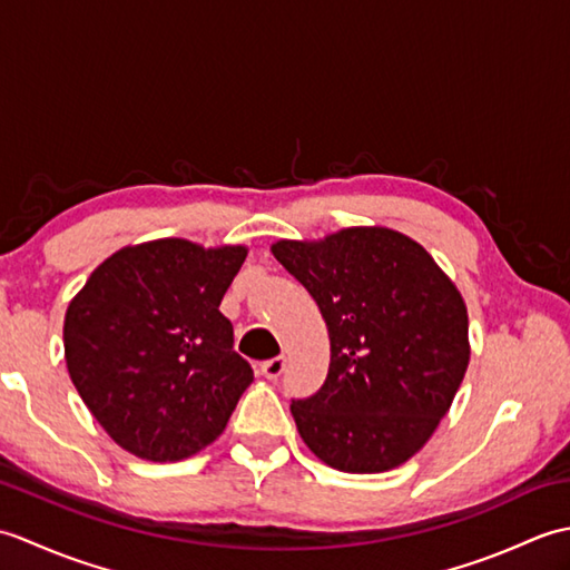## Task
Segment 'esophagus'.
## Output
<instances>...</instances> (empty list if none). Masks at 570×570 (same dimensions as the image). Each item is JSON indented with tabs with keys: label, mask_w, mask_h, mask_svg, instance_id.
I'll return each mask as SVG.
<instances>
[{
	"label": "esophagus",
	"mask_w": 570,
	"mask_h": 570,
	"mask_svg": "<svg viewBox=\"0 0 570 570\" xmlns=\"http://www.w3.org/2000/svg\"><path fill=\"white\" fill-rule=\"evenodd\" d=\"M284 367H286V357L278 355V357H272V360L264 362V365H262V374H264L266 380H276L278 374L284 372Z\"/></svg>",
	"instance_id": "obj_1"
}]
</instances>
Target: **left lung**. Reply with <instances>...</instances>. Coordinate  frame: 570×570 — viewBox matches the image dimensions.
Listing matches in <instances>:
<instances>
[{"mask_svg":"<svg viewBox=\"0 0 570 570\" xmlns=\"http://www.w3.org/2000/svg\"><path fill=\"white\" fill-rule=\"evenodd\" d=\"M272 254L308 288L331 337L325 384L292 402L301 439L343 472L404 465L439 429L470 362L453 278L382 225L278 239Z\"/></svg>","mask_w":570,"mask_h":570,"instance_id":"1","label":"left lung"}]
</instances>
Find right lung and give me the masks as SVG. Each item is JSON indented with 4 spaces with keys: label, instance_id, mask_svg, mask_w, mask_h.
<instances>
[{
    "label": "right lung",
    "instance_id": "1",
    "mask_svg": "<svg viewBox=\"0 0 570 570\" xmlns=\"http://www.w3.org/2000/svg\"><path fill=\"white\" fill-rule=\"evenodd\" d=\"M245 245L184 237L127 245L70 298L66 367L107 435L151 463H176L217 441L254 382L233 350L220 301Z\"/></svg>",
    "mask_w": 570,
    "mask_h": 570
}]
</instances>
